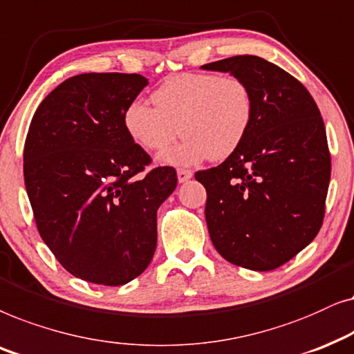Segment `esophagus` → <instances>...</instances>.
<instances>
[{
    "label": "esophagus",
    "mask_w": 354,
    "mask_h": 354,
    "mask_svg": "<svg viewBox=\"0 0 354 354\" xmlns=\"http://www.w3.org/2000/svg\"><path fill=\"white\" fill-rule=\"evenodd\" d=\"M191 178H192V171H191V169H185V168L178 169V181H180V183L189 181Z\"/></svg>",
    "instance_id": "esophagus-1"
}]
</instances>
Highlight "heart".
<instances>
[{
    "label": "heart",
    "instance_id": "obj_1",
    "mask_svg": "<svg viewBox=\"0 0 354 354\" xmlns=\"http://www.w3.org/2000/svg\"><path fill=\"white\" fill-rule=\"evenodd\" d=\"M153 106L134 100L122 113L126 133L169 165H194L230 157L246 138L254 115L251 88L234 75L186 73L165 81L152 95ZM180 129L178 130L177 128Z\"/></svg>",
    "mask_w": 354,
    "mask_h": 354
}]
</instances>
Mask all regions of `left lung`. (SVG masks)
I'll return each mask as SVG.
<instances>
[{
    "mask_svg": "<svg viewBox=\"0 0 354 354\" xmlns=\"http://www.w3.org/2000/svg\"><path fill=\"white\" fill-rule=\"evenodd\" d=\"M202 69L243 79L254 98L241 145L218 167L196 173L207 191L210 239L234 266L273 270L322 226L330 183L322 116L298 79L259 56H232Z\"/></svg>",
    "mask_w": 354,
    "mask_h": 354,
    "instance_id": "1",
    "label": "left lung"
}]
</instances>
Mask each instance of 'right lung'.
<instances>
[{
  "mask_svg": "<svg viewBox=\"0 0 354 354\" xmlns=\"http://www.w3.org/2000/svg\"><path fill=\"white\" fill-rule=\"evenodd\" d=\"M149 81L87 73L66 79L37 108L24 147V181L39 233L77 279L120 286L139 277L157 248V210L176 171L150 163L122 124Z\"/></svg>",
  "mask_w": 354,
  "mask_h": 354,
  "instance_id": "right-lung-1",
  "label": "right lung"
}]
</instances>
